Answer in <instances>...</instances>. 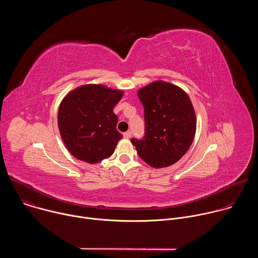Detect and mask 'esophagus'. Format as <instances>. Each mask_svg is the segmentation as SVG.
I'll return each mask as SVG.
<instances>
[{
    "label": "esophagus",
    "instance_id": "obj_1",
    "mask_svg": "<svg viewBox=\"0 0 258 258\" xmlns=\"http://www.w3.org/2000/svg\"><path fill=\"white\" fill-rule=\"evenodd\" d=\"M123 137L125 138V139H130L131 137H132V133L128 131V132H125V133H123Z\"/></svg>",
    "mask_w": 258,
    "mask_h": 258
}]
</instances>
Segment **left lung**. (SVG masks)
Wrapping results in <instances>:
<instances>
[{
  "instance_id": "obj_1",
  "label": "left lung",
  "mask_w": 258,
  "mask_h": 258,
  "mask_svg": "<svg viewBox=\"0 0 258 258\" xmlns=\"http://www.w3.org/2000/svg\"><path fill=\"white\" fill-rule=\"evenodd\" d=\"M144 106L145 136L131 141L139 156L152 167L161 168L186 154L196 133V115L185 91L157 81L138 91Z\"/></svg>"
}]
</instances>
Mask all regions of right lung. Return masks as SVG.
<instances>
[{
	"instance_id": "1",
	"label": "right lung",
	"mask_w": 258,
	"mask_h": 258,
	"mask_svg": "<svg viewBox=\"0 0 258 258\" xmlns=\"http://www.w3.org/2000/svg\"><path fill=\"white\" fill-rule=\"evenodd\" d=\"M122 95L102 85H85L64 97L58 110V126L76 158L94 164L113 154L122 139L113 108Z\"/></svg>"
}]
</instances>
